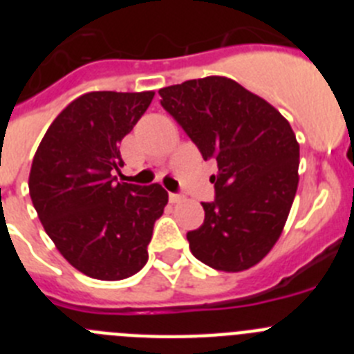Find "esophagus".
Returning <instances> with one entry per match:
<instances>
[{
	"instance_id": "1",
	"label": "esophagus",
	"mask_w": 354,
	"mask_h": 354,
	"mask_svg": "<svg viewBox=\"0 0 354 354\" xmlns=\"http://www.w3.org/2000/svg\"><path fill=\"white\" fill-rule=\"evenodd\" d=\"M168 198H170L171 204H179V202H183L184 200V196L179 195V193H170V195H168Z\"/></svg>"
}]
</instances>
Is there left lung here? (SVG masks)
Wrapping results in <instances>:
<instances>
[{"label":"left lung","instance_id":"left-lung-1","mask_svg":"<svg viewBox=\"0 0 354 354\" xmlns=\"http://www.w3.org/2000/svg\"><path fill=\"white\" fill-rule=\"evenodd\" d=\"M159 95L202 158L218 162L216 198L202 204L205 220L187 232L189 250L227 273L259 264L282 234L298 189L292 127L270 102L223 76L171 84Z\"/></svg>","mask_w":354,"mask_h":354}]
</instances>
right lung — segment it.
<instances>
[{
    "label": "right lung",
    "mask_w": 354,
    "mask_h": 354,
    "mask_svg": "<svg viewBox=\"0 0 354 354\" xmlns=\"http://www.w3.org/2000/svg\"><path fill=\"white\" fill-rule=\"evenodd\" d=\"M154 92H88L53 120L30 170V196L44 230L77 271L124 280L149 261L152 230L168 204L159 184L117 183L122 138Z\"/></svg>",
    "instance_id": "right-lung-1"
}]
</instances>
